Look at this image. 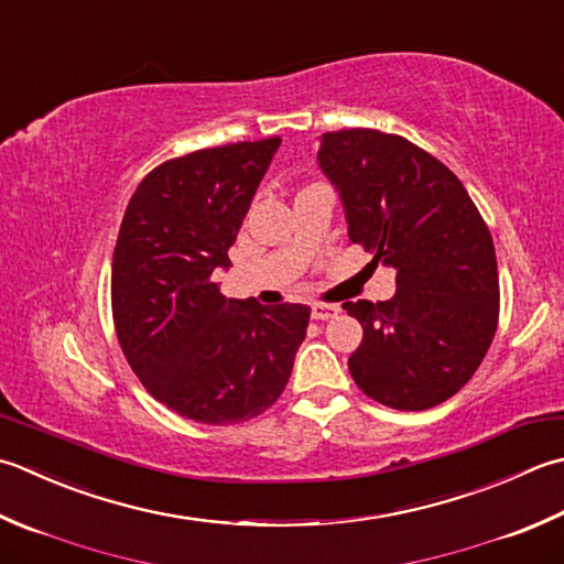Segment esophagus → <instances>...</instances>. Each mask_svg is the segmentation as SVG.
I'll use <instances>...</instances> for the list:
<instances>
[{
    "label": "esophagus",
    "instance_id": "obj_1",
    "mask_svg": "<svg viewBox=\"0 0 564 564\" xmlns=\"http://www.w3.org/2000/svg\"><path fill=\"white\" fill-rule=\"evenodd\" d=\"M311 315H313V319H329V317H337V315H339V307H337V305L315 303V305L311 307Z\"/></svg>",
    "mask_w": 564,
    "mask_h": 564
}]
</instances>
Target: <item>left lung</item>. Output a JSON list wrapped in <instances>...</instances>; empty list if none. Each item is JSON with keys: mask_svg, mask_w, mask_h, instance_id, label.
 I'll return each instance as SVG.
<instances>
[{"mask_svg": "<svg viewBox=\"0 0 564 564\" xmlns=\"http://www.w3.org/2000/svg\"><path fill=\"white\" fill-rule=\"evenodd\" d=\"M317 165L349 239L395 271L389 301L341 305L364 327L351 379L395 411L447 401L479 369L499 319V269L479 209L447 165L377 129L323 134Z\"/></svg>", "mask_w": 564, "mask_h": 564, "instance_id": "8db88e82", "label": "left lung"}]
</instances>
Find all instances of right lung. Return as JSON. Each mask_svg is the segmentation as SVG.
<instances>
[{
    "label": "right lung",
    "instance_id": "add662e5",
    "mask_svg": "<svg viewBox=\"0 0 564 564\" xmlns=\"http://www.w3.org/2000/svg\"><path fill=\"white\" fill-rule=\"evenodd\" d=\"M281 139L187 153L153 169L121 219L112 313L121 351L153 399L205 425L249 421L279 399L311 307L231 301L229 269L257 187Z\"/></svg>",
    "mask_w": 564,
    "mask_h": 564
}]
</instances>
